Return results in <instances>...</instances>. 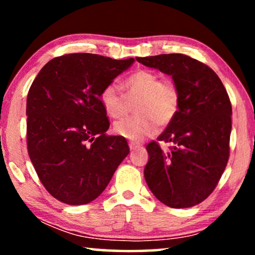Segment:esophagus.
Returning a JSON list of instances; mask_svg holds the SVG:
<instances>
[{
    "label": "esophagus",
    "mask_w": 255,
    "mask_h": 255,
    "mask_svg": "<svg viewBox=\"0 0 255 255\" xmlns=\"http://www.w3.org/2000/svg\"><path fill=\"white\" fill-rule=\"evenodd\" d=\"M139 144H137V142H133V141H130L128 142V147H130V149H134V148H137V147H139Z\"/></svg>",
    "instance_id": "34e87169"
}]
</instances>
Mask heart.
Listing matches in <instances>:
<instances>
[{"label":"heart","instance_id":"heart-1","mask_svg":"<svg viewBox=\"0 0 255 255\" xmlns=\"http://www.w3.org/2000/svg\"><path fill=\"white\" fill-rule=\"evenodd\" d=\"M128 101L137 100L134 116L117 122L114 131L118 135L140 141L156 130L158 124L166 127L176 116L180 92L172 80H160L156 73L147 69L134 72L124 81ZM101 102L113 118H121L128 111V104L116 83H109L101 92Z\"/></svg>","mask_w":255,"mask_h":255}]
</instances>
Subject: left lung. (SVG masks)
<instances>
[{"label":"left lung","mask_w":255,"mask_h":255,"mask_svg":"<svg viewBox=\"0 0 255 255\" xmlns=\"http://www.w3.org/2000/svg\"><path fill=\"white\" fill-rule=\"evenodd\" d=\"M135 59L172 76L180 92L176 116L158 137L172 144L169 151L156 141L146 146V183L167 207H194L214 191L228 163L232 125L229 95L210 67L188 55Z\"/></svg>","instance_id":"left-lung-1"}]
</instances>
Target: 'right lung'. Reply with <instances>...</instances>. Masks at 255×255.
<instances>
[{"label":"right lung","instance_id":"add662e5","mask_svg":"<svg viewBox=\"0 0 255 255\" xmlns=\"http://www.w3.org/2000/svg\"><path fill=\"white\" fill-rule=\"evenodd\" d=\"M133 61L65 54L48 61L31 85L27 152L40 182L62 203L99 197L130 152L124 137L106 133L110 123L101 92Z\"/></svg>","mask_w":255,"mask_h":255}]
</instances>
